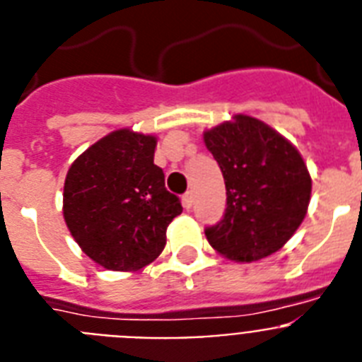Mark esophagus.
<instances>
[{"label":"esophagus","instance_id":"1","mask_svg":"<svg viewBox=\"0 0 362 362\" xmlns=\"http://www.w3.org/2000/svg\"><path fill=\"white\" fill-rule=\"evenodd\" d=\"M193 200H195L193 199V191H187L186 195L182 197V206L186 209H191L193 208Z\"/></svg>","mask_w":362,"mask_h":362}]
</instances>
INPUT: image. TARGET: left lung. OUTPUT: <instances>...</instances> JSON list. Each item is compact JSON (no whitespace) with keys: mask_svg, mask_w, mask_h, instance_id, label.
Here are the masks:
<instances>
[{"mask_svg":"<svg viewBox=\"0 0 362 362\" xmlns=\"http://www.w3.org/2000/svg\"><path fill=\"white\" fill-rule=\"evenodd\" d=\"M204 144L226 184V214L206 228L221 256L252 263L284 247L305 218L311 175L298 148L252 115L204 130Z\"/></svg>","mask_w":362,"mask_h":362,"instance_id":"obj_1","label":"left lung"}]
</instances>
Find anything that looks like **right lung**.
I'll list each match as a JSON object with an SVG mask.
<instances>
[{
  "label": "right lung",
  "mask_w": 362,
  "mask_h": 362,
  "mask_svg": "<svg viewBox=\"0 0 362 362\" xmlns=\"http://www.w3.org/2000/svg\"><path fill=\"white\" fill-rule=\"evenodd\" d=\"M158 138L114 130L71 163L62 214L81 250L106 270L134 272L165 247L167 226L182 214L154 165Z\"/></svg>",
  "instance_id": "1"
}]
</instances>
